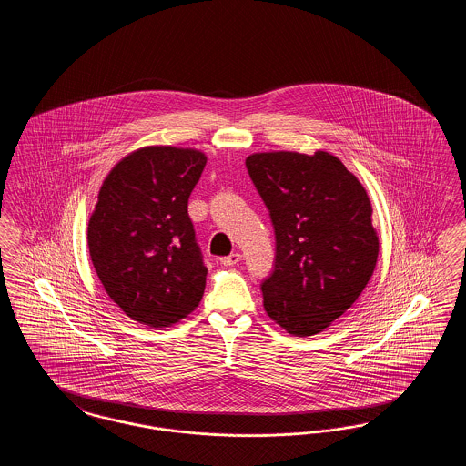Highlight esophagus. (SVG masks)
Here are the masks:
<instances>
[{"label":"esophagus","instance_id":"obj_1","mask_svg":"<svg viewBox=\"0 0 466 466\" xmlns=\"http://www.w3.org/2000/svg\"><path fill=\"white\" fill-rule=\"evenodd\" d=\"M241 253H230L228 257H223V258H220V262H222V266L225 267H232L236 266V264H239L241 262Z\"/></svg>","mask_w":466,"mask_h":466}]
</instances>
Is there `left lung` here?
I'll return each mask as SVG.
<instances>
[{
    "label": "left lung",
    "instance_id": "obj_1",
    "mask_svg": "<svg viewBox=\"0 0 466 466\" xmlns=\"http://www.w3.org/2000/svg\"><path fill=\"white\" fill-rule=\"evenodd\" d=\"M246 167L276 234V262L262 283L267 314L291 335L323 332L376 268L370 199L329 152L253 154Z\"/></svg>",
    "mask_w": 466,
    "mask_h": 466
}]
</instances>
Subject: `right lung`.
<instances>
[{"mask_svg":"<svg viewBox=\"0 0 466 466\" xmlns=\"http://www.w3.org/2000/svg\"><path fill=\"white\" fill-rule=\"evenodd\" d=\"M204 166L199 150L145 147L103 181L87 228L90 258L111 300L137 323L171 327L199 306L208 268L188 198Z\"/></svg>","mask_w":466,"mask_h":466,"instance_id":"right-lung-1","label":"right lung"}]
</instances>
